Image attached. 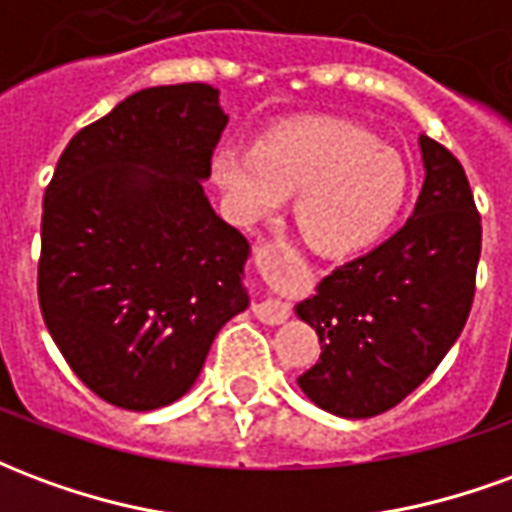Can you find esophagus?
Masks as SVG:
<instances>
[{
  "instance_id": "esophagus-1",
  "label": "esophagus",
  "mask_w": 512,
  "mask_h": 512,
  "mask_svg": "<svg viewBox=\"0 0 512 512\" xmlns=\"http://www.w3.org/2000/svg\"><path fill=\"white\" fill-rule=\"evenodd\" d=\"M268 249H271V252H285L288 246L282 244V241H277V244L271 246H260V249H257V257L266 255ZM252 312H255L257 321L268 323V326H279V323H285L290 318V304H285V301L279 299H263L257 301L255 307H252Z\"/></svg>"
}]
</instances>
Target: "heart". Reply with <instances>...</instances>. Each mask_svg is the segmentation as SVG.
Instances as JSON below:
<instances>
[{
    "label": "heart",
    "mask_w": 512,
    "mask_h": 512,
    "mask_svg": "<svg viewBox=\"0 0 512 512\" xmlns=\"http://www.w3.org/2000/svg\"><path fill=\"white\" fill-rule=\"evenodd\" d=\"M213 178L238 222L268 219L296 195V224L312 249L345 255L373 244L406 200L403 161L370 131L340 120L285 126L255 145L224 142Z\"/></svg>",
    "instance_id": "heart-1"
}]
</instances>
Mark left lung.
<instances>
[{"instance_id":"left-lung-1","label":"left lung","mask_w":512,"mask_h":512,"mask_svg":"<svg viewBox=\"0 0 512 512\" xmlns=\"http://www.w3.org/2000/svg\"><path fill=\"white\" fill-rule=\"evenodd\" d=\"M425 183L408 222L373 252L334 268L296 312L321 340L299 376L315 406L345 419L395 408L461 337L483 246L461 161L419 136Z\"/></svg>"}]
</instances>
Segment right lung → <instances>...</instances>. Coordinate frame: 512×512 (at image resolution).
Masks as SVG:
<instances>
[{"label":"right lung","instance_id":"right-lung-1","mask_svg":"<svg viewBox=\"0 0 512 512\" xmlns=\"http://www.w3.org/2000/svg\"><path fill=\"white\" fill-rule=\"evenodd\" d=\"M227 115L219 90L147 87L73 136L43 197L38 301L87 389L169 406L249 307V241L202 191Z\"/></svg>","mask_w":512,"mask_h":512}]
</instances>
